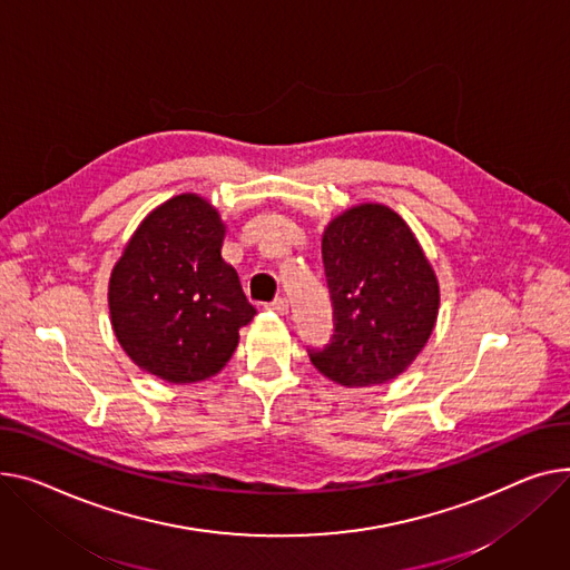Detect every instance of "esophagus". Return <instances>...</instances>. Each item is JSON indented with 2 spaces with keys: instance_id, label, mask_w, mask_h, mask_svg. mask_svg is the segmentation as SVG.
I'll use <instances>...</instances> for the list:
<instances>
[{
  "instance_id": "obj_1",
  "label": "esophagus",
  "mask_w": 570,
  "mask_h": 570,
  "mask_svg": "<svg viewBox=\"0 0 570 570\" xmlns=\"http://www.w3.org/2000/svg\"><path fill=\"white\" fill-rule=\"evenodd\" d=\"M265 307H268L275 314H279V316H284V314H288V299L286 297H275L271 305H265Z\"/></svg>"
}]
</instances>
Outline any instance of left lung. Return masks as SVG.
<instances>
[{"label": "left lung", "mask_w": 570, "mask_h": 570, "mask_svg": "<svg viewBox=\"0 0 570 570\" xmlns=\"http://www.w3.org/2000/svg\"><path fill=\"white\" fill-rule=\"evenodd\" d=\"M323 265L334 334L312 364L344 387L394 381L429 344L440 309L420 240L390 206H351L325 226Z\"/></svg>", "instance_id": "obj_1"}]
</instances>
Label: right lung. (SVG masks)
I'll return each mask as SVG.
<instances>
[{
	"mask_svg": "<svg viewBox=\"0 0 570 570\" xmlns=\"http://www.w3.org/2000/svg\"><path fill=\"white\" fill-rule=\"evenodd\" d=\"M226 224L195 193L150 210L114 263L107 305L111 330L144 373L174 385L219 373L256 309L238 273L222 258Z\"/></svg>",
	"mask_w": 570,
	"mask_h": 570,
	"instance_id": "1",
	"label": "right lung"
}]
</instances>
